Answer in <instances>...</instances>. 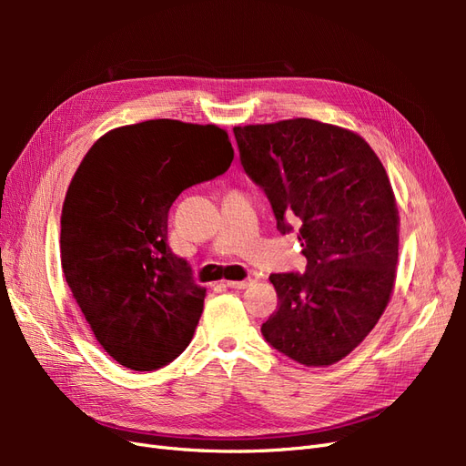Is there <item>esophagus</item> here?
Here are the masks:
<instances>
[{
    "instance_id": "34e87169",
    "label": "esophagus",
    "mask_w": 466,
    "mask_h": 466,
    "mask_svg": "<svg viewBox=\"0 0 466 466\" xmlns=\"http://www.w3.org/2000/svg\"><path fill=\"white\" fill-rule=\"evenodd\" d=\"M252 284H255V281H252V279H241V281L228 279V281H225V286L233 288V289H245V288H248V286H252Z\"/></svg>"
}]
</instances>
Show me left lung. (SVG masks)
<instances>
[{
    "label": "left lung",
    "mask_w": 466,
    "mask_h": 466,
    "mask_svg": "<svg viewBox=\"0 0 466 466\" xmlns=\"http://www.w3.org/2000/svg\"><path fill=\"white\" fill-rule=\"evenodd\" d=\"M247 175L279 233L299 228L305 274H272L278 309L262 334L307 368H327L368 336L390 301L399 208L383 163L356 132L311 118L235 126Z\"/></svg>",
    "instance_id": "8db88e82"
}]
</instances>
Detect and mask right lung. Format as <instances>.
<instances>
[{"instance_id": "obj_1", "label": "right lung", "mask_w": 466, "mask_h": 466, "mask_svg": "<svg viewBox=\"0 0 466 466\" xmlns=\"http://www.w3.org/2000/svg\"><path fill=\"white\" fill-rule=\"evenodd\" d=\"M229 136L216 124L146 120L101 136L69 182L62 268L106 354L134 371L159 370L190 344L206 288L167 245L168 209L228 171Z\"/></svg>"}]
</instances>
